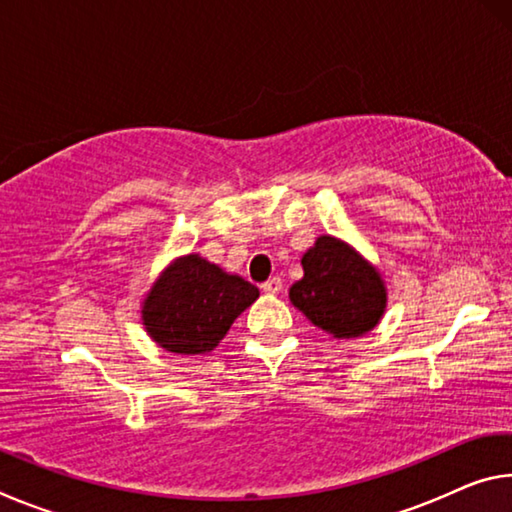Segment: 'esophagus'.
<instances>
[{
  "label": "esophagus",
  "instance_id": "esophagus-1",
  "mask_svg": "<svg viewBox=\"0 0 512 512\" xmlns=\"http://www.w3.org/2000/svg\"><path fill=\"white\" fill-rule=\"evenodd\" d=\"M262 291H264V293H271V296H275V293L282 291V280H280V277H271V280H266V282L262 284Z\"/></svg>",
  "mask_w": 512,
  "mask_h": 512
}]
</instances>
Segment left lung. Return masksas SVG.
<instances>
[{
  "instance_id": "1",
  "label": "left lung",
  "mask_w": 512,
  "mask_h": 512,
  "mask_svg": "<svg viewBox=\"0 0 512 512\" xmlns=\"http://www.w3.org/2000/svg\"><path fill=\"white\" fill-rule=\"evenodd\" d=\"M300 262L305 275L289 289V300L318 329L348 341L379 325L388 302L386 282L357 248L320 235Z\"/></svg>"
}]
</instances>
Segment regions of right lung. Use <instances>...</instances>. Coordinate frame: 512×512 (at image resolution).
<instances>
[{
  "label": "right lung",
  "instance_id": "1",
  "mask_svg": "<svg viewBox=\"0 0 512 512\" xmlns=\"http://www.w3.org/2000/svg\"><path fill=\"white\" fill-rule=\"evenodd\" d=\"M257 298L255 284L189 253L173 259L146 291L142 325L162 350L207 354Z\"/></svg>",
  "mask_w": 512,
  "mask_h": 512
}]
</instances>
